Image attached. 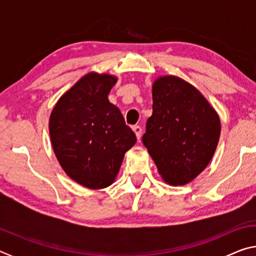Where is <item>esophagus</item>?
<instances>
[{"label":"esophagus","instance_id":"34e87169","mask_svg":"<svg viewBox=\"0 0 256 256\" xmlns=\"http://www.w3.org/2000/svg\"><path fill=\"white\" fill-rule=\"evenodd\" d=\"M132 130H133V132L136 133L138 140H140L141 134H142V128H141L140 126H138V125H134V126L132 128Z\"/></svg>","mask_w":256,"mask_h":256}]
</instances>
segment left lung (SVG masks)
I'll return each mask as SVG.
<instances>
[{"label": "left lung", "mask_w": 256, "mask_h": 256, "mask_svg": "<svg viewBox=\"0 0 256 256\" xmlns=\"http://www.w3.org/2000/svg\"><path fill=\"white\" fill-rule=\"evenodd\" d=\"M152 102L142 142L167 184H188L214 157L222 132L218 112L196 86L175 76L154 81Z\"/></svg>", "instance_id": "8db88e82"}]
</instances>
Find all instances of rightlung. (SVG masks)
<instances>
[{
    "mask_svg": "<svg viewBox=\"0 0 256 256\" xmlns=\"http://www.w3.org/2000/svg\"><path fill=\"white\" fill-rule=\"evenodd\" d=\"M118 76L89 72L56 102L50 118L52 146L71 180L90 190L112 185L125 152L136 144L118 107L108 94Z\"/></svg>",
    "mask_w": 256,
    "mask_h": 256,
    "instance_id": "right-lung-1",
    "label": "right lung"
}]
</instances>
